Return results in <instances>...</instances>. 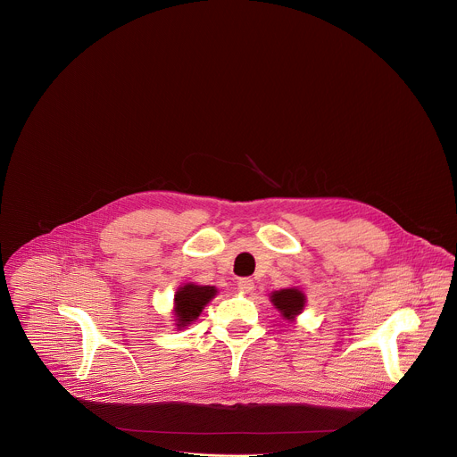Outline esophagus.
<instances>
[{"label":"esophagus","mask_w":457,"mask_h":457,"mask_svg":"<svg viewBox=\"0 0 457 457\" xmlns=\"http://www.w3.org/2000/svg\"><path fill=\"white\" fill-rule=\"evenodd\" d=\"M237 290H240L242 294H249V292H253V290H254V283H253V279H249V278H242V279H238V281H237Z\"/></svg>","instance_id":"esophagus-1"}]
</instances>
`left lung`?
<instances>
[{
  "instance_id": "1",
  "label": "left lung",
  "mask_w": 457,
  "mask_h": 457,
  "mask_svg": "<svg viewBox=\"0 0 457 457\" xmlns=\"http://www.w3.org/2000/svg\"><path fill=\"white\" fill-rule=\"evenodd\" d=\"M270 301L287 320H294L304 310L306 295L299 288H283L272 292Z\"/></svg>"
}]
</instances>
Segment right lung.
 <instances>
[{
    "mask_svg": "<svg viewBox=\"0 0 457 457\" xmlns=\"http://www.w3.org/2000/svg\"><path fill=\"white\" fill-rule=\"evenodd\" d=\"M217 295L215 287H201L194 283H187L178 288L174 295V317H176V328H187L204 310V306Z\"/></svg>",
    "mask_w": 457,
    "mask_h": 457,
    "instance_id": "obj_1",
    "label": "right lung"
}]
</instances>
